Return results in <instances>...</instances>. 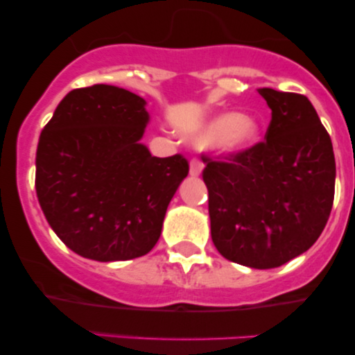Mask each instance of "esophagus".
Segmentation results:
<instances>
[{
  "instance_id": "1",
  "label": "esophagus",
  "mask_w": 355,
  "mask_h": 355,
  "mask_svg": "<svg viewBox=\"0 0 355 355\" xmlns=\"http://www.w3.org/2000/svg\"><path fill=\"white\" fill-rule=\"evenodd\" d=\"M202 169H203V163L200 159L197 158L191 159V176H198V174L202 173Z\"/></svg>"
}]
</instances>
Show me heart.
<instances>
[{"label":"heart","mask_w":355,"mask_h":355,"mask_svg":"<svg viewBox=\"0 0 355 355\" xmlns=\"http://www.w3.org/2000/svg\"><path fill=\"white\" fill-rule=\"evenodd\" d=\"M261 124L255 116L221 113L203 124L196 132L198 142L205 144L216 139V145L226 153H242L260 140Z\"/></svg>","instance_id":"obj_1"}]
</instances>
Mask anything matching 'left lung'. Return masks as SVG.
<instances>
[{
  "mask_svg": "<svg viewBox=\"0 0 355 355\" xmlns=\"http://www.w3.org/2000/svg\"><path fill=\"white\" fill-rule=\"evenodd\" d=\"M271 110L263 142L205 157L211 239L225 259L268 270L315 244L334 200L333 144L307 96L260 89Z\"/></svg>",
  "mask_w": 355,
  "mask_h": 355,
  "instance_id": "1",
  "label": "left lung"
}]
</instances>
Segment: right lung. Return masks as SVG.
Returning a JSON list of instances; mask_svg holds the SVG:
<instances>
[{"instance_id": "1", "label": "right lung", "mask_w": 355, "mask_h": 355, "mask_svg": "<svg viewBox=\"0 0 355 355\" xmlns=\"http://www.w3.org/2000/svg\"><path fill=\"white\" fill-rule=\"evenodd\" d=\"M145 105L142 96L114 85L76 89L40 134L38 202L56 236L85 259L148 254L189 174L182 155L157 158L139 142L148 123Z\"/></svg>"}]
</instances>
